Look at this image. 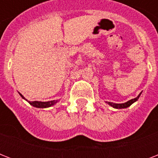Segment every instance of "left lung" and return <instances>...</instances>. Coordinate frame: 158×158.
<instances>
[{
    "label": "left lung",
    "instance_id": "obj_1",
    "mask_svg": "<svg viewBox=\"0 0 158 158\" xmlns=\"http://www.w3.org/2000/svg\"><path fill=\"white\" fill-rule=\"evenodd\" d=\"M140 95H141V93L139 94V96H138L137 98H135L134 99H131V100L126 102H125V103H114V102H106V103H107L108 105H110V106H112L113 108H115V109H123V108H127L129 107L130 106L132 105L134 102L138 101V99H139V98L140 97Z\"/></svg>",
    "mask_w": 158,
    "mask_h": 158
}]
</instances>
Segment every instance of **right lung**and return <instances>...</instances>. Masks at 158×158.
<instances>
[{"instance_id":"1","label":"right lung","mask_w":158,"mask_h":158,"mask_svg":"<svg viewBox=\"0 0 158 158\" xmlns=\"http://www.w3.org/2000/svg\"><path fill=\"white\" fill-rule=\"evenodd\" d=\"M19 95L22 97V98H23L24 100H26V101H28L27 99L24 98V97H23L22 94H19ZM58 102H59L58 100H53V101H49V102H38V101L29 102V101H28V102L30 104V105L33 106H34V107L47 108V107H50V106H52L55 105V104L57 103Z\"/></svg>"}]
</instances>
